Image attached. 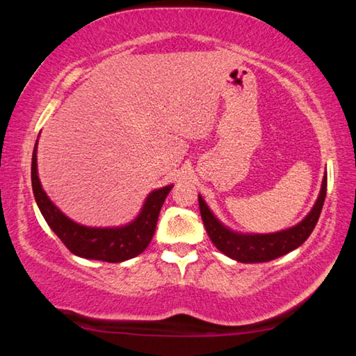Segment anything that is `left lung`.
I'll list each match as a JSON object with an SVG mask.
<instances>
[{
    "label": "left lung",
    "mask_w": 356,
    "mask_h": 356,
    "mask_svg": "<svg viewBox=\"0 0 356 356\" xmlns=\"http://www.w3.org/2000/svg\"><path fill=\"white\" fill-rule=\"evenodd\" d=\"M325 196H327V176L323 177L322 190L317 197L316 206L312 207L303 221L291 229H286V231L275 234H257V236H243V234L229 231L227 227L222 226L215 218L201 196L200 210L206 231L216 248L238 262L256 264L273 261V259L284 256L287 252L298 248L301 243H305V240L311 236V232L314 231L317 225Z\"/></svg>",
    "instance_id": "left-lung-1"
}]
</instances>
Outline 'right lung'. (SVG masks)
<instances>
[{
    "mask_svg": "<svg viewBox=\"0 0 356 356\" xmlns=\"http://www.w3.org/2000/svg\"><path fill=\"white\" fill-rule=\"evenodd\" d=\"M38 143L34 146L31 161V184L35 202L47 225L56 234L70 252L84 259L104 262H122L135 257L147 248L154 237L156 220L172 185L155 190L147 196L141 213L135 221L122 227H86L69 220L45 191L42 190L38 176Z\"/></svg>",
    "mask_w": 356,
    "mask_h": 356,
    "instance_id": "add662e5",
    "label": "right lung"
}]
</instances>
